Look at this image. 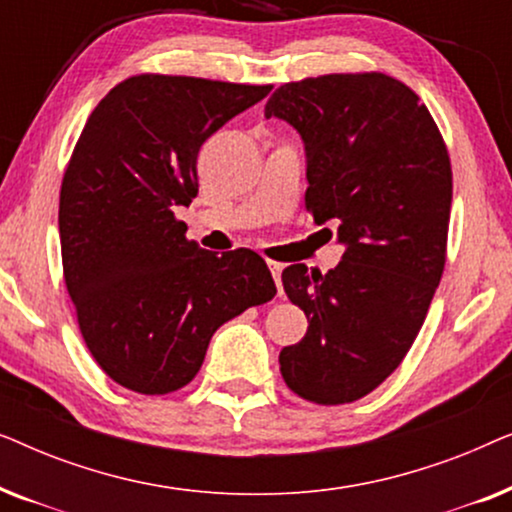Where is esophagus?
<instances>
[{
    "label": "esophagus",
    "mask_w": 512,
    "mask_h": 512,
    "mask_svg": "<svg viewBox=\"0 0 512 512\" xmlns=\"http://www.w3.org/2000/svg\"><path fill=\"white\" fill-rule=\"evenodd\" d=\"M268 268L272 272V277H275L277 296H282V293H284V286H282V270H284V265L277 263V261H268Z\"/></svg>",
    "instance_id": "34e87169"
}]
</instances>
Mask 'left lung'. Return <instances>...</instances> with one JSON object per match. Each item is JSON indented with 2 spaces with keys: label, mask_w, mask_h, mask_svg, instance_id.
Segmentation results:
<instances>
[{
  "label": "left lung",
  "mask_w": 512,
  "mask_h": 512,
  "mask_svg": "<svg viewBox=\"0 0 512 512\" xmlns=\"http://www.w3.org/2000/svg\"><path fill=\"white\" fill-rule=\"evenodd\" d=\"M305 144V205L333 221L338 268L282 272L305 312V338L284 347L289 389L321 405L382 384L415 342L445 268L452 170L429 109L387 74H326L284 83L265 104Z\"/></svg>",
  "instance_id": "obj_1"
}]
</instances>
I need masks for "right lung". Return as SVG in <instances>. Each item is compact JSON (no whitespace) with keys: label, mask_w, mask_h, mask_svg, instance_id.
<instances>
[{"label":"right lung","mask_w":512,"mask_h":512,"mask_svg":"<svg viewBox=\"0 0 512 512\" xmlns=\"http://www.w3.org/2000/svg\"><path fill=\"white\" fill-rule=\"evenodd\" d=\"M270 90L142 74L86 121L60 191L62 268L90 354L125 389L186 387L216 328L275 298L256 251L219 256L174 219L198 195L200 146Z\"/></svg>","instance_id":"1"}]
</instances>
